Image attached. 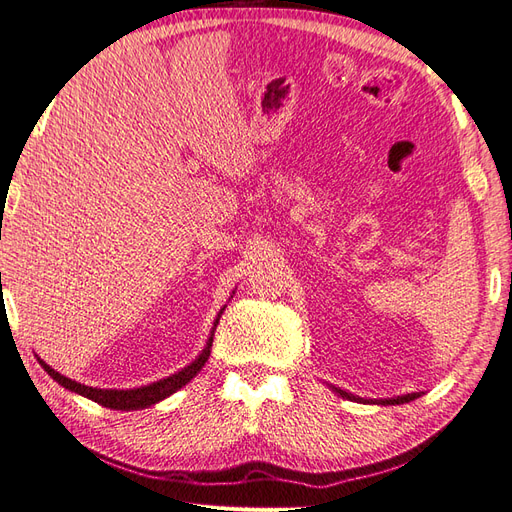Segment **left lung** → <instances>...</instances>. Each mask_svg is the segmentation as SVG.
I'll return each instance as SVG.
<instances>
[{
    "label": "left lung",
    "mask_w": 512,
    "mask_h": 512,
    "mask_svg": "<svg viewBox=\"0 0 512 512\" xmlns=\"http://www.w3.org/2000/svg\"><path fill=\"white\" fill-rule=\"evenodd\" d=\"M339 396L342 398H348V400H363V398H357V396H352V393H348V391H344V389H337V387H333ZM415 398H419V393H406V396H398V398H387V400H368V402H376V404H404V402H411V400H415Z\"/></svg>",
    "instance_id": "left-lung-1"
}]
</instances>
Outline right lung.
<instances>
[{
    "instance_id": "add662e5",
    "label": "right lung",
    "mask_w": 512,
    "mask_h": 512,
    "mask_svg": "<svg viewBox=\"0 0 512 512\" xmlns=\"http://www.w3.org/2000/svg\"><path fill=\"white\" fill-rule=\"evenodd\" d=\"M222 311H225V307L220 309L218 318L214 322V329H212V335H209L207 344L203 348V352L199 357H196L190 365H186L181 372L168 376V378H162V381L157 383H151V385H144V387H136V389H97V387H88V385H82V383H75L71 381V378L62 376L60 372L51 370L49 365L38 357V363L43 365V370L54 378V381L58 385H62L64 389L69 391H75L80 393V396L93 400L101 406H108V409H116V411H138V409H147V406L160 402L168 396H173L175 391H179L183 385H188L192 378L201 372V368L205 365V361L209 359V352H212V342H214V331H216V324L222 316Z\"/></svg>"
}]
</instances>
